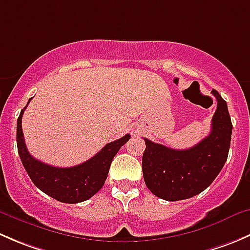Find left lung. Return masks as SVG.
<instances>
[{"label":"left lung","mask_w":250,"mask_h":250,"mask_svg":"<svg viewBox=\"0 0 250 250\" xmlns=\"http://www.w3.org/2000/svg\"><path fill=\"white\" fill-rule=\"evenodd\" d=\"M218 106L208 137L186 150H174L145 139L143 175L148 190L166 201L191 198L206 190L228 160L232 123L228 104L211 90Z\"/></svg>","instance_id":"8db88e82"}]
</instances>
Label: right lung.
<instances>
[{
    "label": "right lung",
    "mask_w": 250,
    "mask_h": 250,
    "mask_svg": "<svg viewBox=\"0 0 250 250\" xmlns=\"http://www.w3.org/2000/svg\"><path fill=\"white\" fill-rule=\"evenodd\" d=\"M27 102V104L30 103ZM27 106V105H26ZM26 106L21 110L17 122V145L20 160L32 183L48 196L62 203H80L95 195L109 174L111 162L121 147L129 140L125 134L121 139L106 144L90 160L69 168L46 165L32 157L25 145L21 118Z\"/></svg>",
    "instance_id": "add662e5"
}]
</instances>
